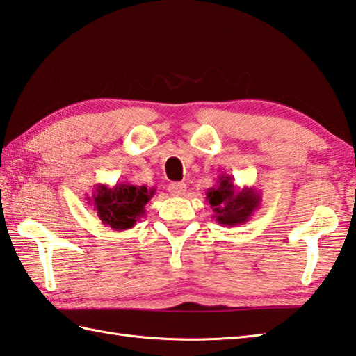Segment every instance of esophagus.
<instances>
[{"instance_id": "obj_1", "label": "esophagus", "mask_w": 356, "mask_h": 356, "mask_svg": "<svg viewBox=\"0 0 356 356\" xmlns=\"http://www.w3.org/2000/svg\"><path fill=\"white\" fill-rule=\"evenodd\" d=\"M185 191H186V185L182 182H174V184H170V186H168V193L171 195H176V197L184 195Z\"/></svg>"}]
</instances>
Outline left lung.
I'll use <instances>...</instances> for the list:
<instances>
[{"mask_svg":"<svg viewBox=\"0 0 356 356\" xmlns=\"http://www.w3.org/2000/svg\"><path fill=\"white\" fill-rule=\"evenodd\" d=\"M205 200L211 205L216 222L222 226H238L246 223L259 209L261 195L254 186L240 188L232 177L222 174L217 184L209 188Z\"/></svg>","mask_w":356,"mask_h":356,"instance_id":"obj_1","label":"left lung"}]
</instances>
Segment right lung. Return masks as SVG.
Instances as JSON below:
<instances>
[{
	"mask_svg": "<svg viewBox=\"0 0 356 356\" xmlns=\"http://www.w3.org/2000/svg\"><path fill=\"white\" fill-rule=\"evenodd\" d=\"M154 195V188L148 190L145 185L116 184L115 186L96 185L92 197L87 203L101 218L102 225L116 231L130 229L145 214V205Z\"/></svg>",
	"mask_w": 356,
	"mask_h": 356,
	"instance_id": "right-lung-1",
	"label": "right lung"
}]
</instances>
